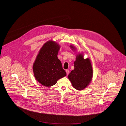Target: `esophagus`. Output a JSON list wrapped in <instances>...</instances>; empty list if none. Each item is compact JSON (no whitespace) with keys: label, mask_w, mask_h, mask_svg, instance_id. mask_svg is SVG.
Segmentation results:
<instances>
[{"label":"esophagus","mask_w":126,"mask_h":126,"mask_svg":"<svg viewBox=\"0 0 126 126\" xmlns=\"http://www.w3.org/2000/svg\"><path fill=\"white\" fill-rule=\"evenodd\" d=\"M66 73H67V74L68 75V73H69V70H68V69H66Z\"/></svg>","instance_id":"obj_1"}]
</instances>
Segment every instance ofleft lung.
<instances>
[{
    "instance_id": "1",
    "label": "left lung",
    "mask_w": 126,
    "mask_h": 126,
    "mask_svg": "<svg viewBox=\"0 0 126 126\" xmlns=\"http://www.w3.org/2000/svg\"><path fill=\"white\" fill-rule=\"evenodd\" d=\"M70 47L75 50L73 46ZM93 75L91 62L89 58L84 59L82 54L77 55L74 61V69L68 74V77L73 87L78 90H83L89 85Z\"/></svg>"
}]
</instances>
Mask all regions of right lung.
<instances>
[{
    "instance_id": "right-lung-1",
    "label": "right lung",
    "mask_w": 126,
    "mask_h": 126,
    "mask_svg": "<svg viewBox=\"0 0 126 126\" xmlns=\"http://www.w3.org/2000/svg\"><path fill=\"white\" fill-rule=\"evenodd\" d=\"M60 47L55 42L47 41L40 50L33 64L34 77L43 86H52L67 75L57 56Z\"/></svg>"
}]
</instances>
